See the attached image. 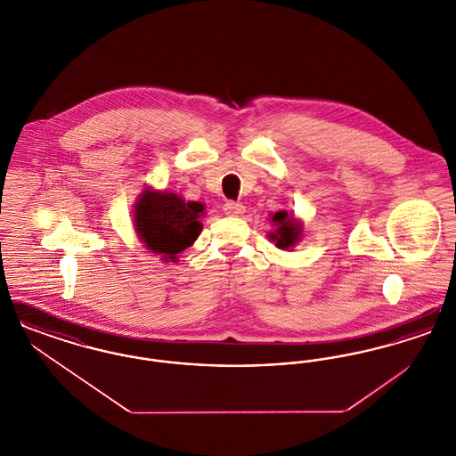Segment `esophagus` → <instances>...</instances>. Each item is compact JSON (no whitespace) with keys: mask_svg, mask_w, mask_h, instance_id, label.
I'll list each match as a JSON object with an SVG mask.
<instances>
[{"mask_svg":"<svg viewBox=\"0 0 456 456\" xmlns=\"http://www.w3.org/2000/svg\"><path fill=\"white\" fill-rule=\"evenodd\" d=\"M224 212H225V216L239 217V216L244 214V207H242V203H239V201H227V203L224 205Z\"/></svg>","mask_w":456,"mask_h":456,"instance_id":"34e87169","label":"esophagus"}]
</instances>
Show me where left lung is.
I'll use <instances>...</instances> for the list:
<instances>
[{"label":"left lung","instance_id":"obj_1","mask_svg":"<svg viewBox=\"0 0 456 456\" xmlns=\"http://www.w3.org/2000/svg\"><path fill=\"white\" fill-rule=\"evenodd\" d=\"M273 225V231L268 232V239L275 242V246L283 251H292L303 239L304 224L301 218L296 217L292 212L279 210L268 218Z\"/></svg>","mask_w":456,"mask_h":456}]
</instances>
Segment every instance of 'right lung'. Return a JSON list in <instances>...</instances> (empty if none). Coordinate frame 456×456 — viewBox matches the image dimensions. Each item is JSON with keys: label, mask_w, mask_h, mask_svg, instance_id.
<instances>
[{"label": "right lung", "mask_w": 456, "mask_h": 456, "mask_svg": "<svg viewBox=\"0 0 456 456\" xmlns=\"http://www.w3.org/2000/svg\"><path fill=\"white\" fill-rule=\"evenodd\" d=\"M205 205L186 201L173 191L145 188L133 205V227L142 244L162 261H177L195 242L203 225Z\"/></svg>", "instance_id": "obj_1"}]
</instances>
